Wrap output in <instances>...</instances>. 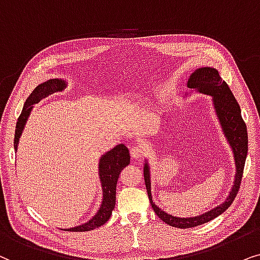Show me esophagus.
I'll list each match as a JSON object with an SVG mask.
<instances>
[{
    "label": "esophagus",
    "instance_id": "esophagus-1",
    "mask_svg": "<svg viewBox=\"0 0 260 260\" xmlns=\"http://www.w3.org/2000/svg\"><path fill=\"white\" fill-rule=\"evenodd\" d=\"M145 153V150L143 146H140V145H134V146L131 147V155H132L133 159H141L143 158V155Z\"/></svg>",
    "mask_w": 260,
    "mask_h": 260
}]
</instances>
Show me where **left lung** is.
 Here are the masks:
<instances>
[{
  "mask_svg": "<svg viewBox=\"0 0 260 260\" xmlns=\"http://www.w3.org/2000/svg\"><path fill=\"white\" fill-rule=\"evenodd\" d=\"M186 86L190 89V91L186 92L184 98L191 95L192 92H199V94L212 98L213 108L214 112H215L216 119L219 121L224 139L230 145L232 153H233L235 175L231 191L221 205L208 210V212L201 214V215L192 217H179L164 212L152 200L150 162L147 161V159H145L144 178L152 208L159 216V219L164 221L165 223L177 228H191L209 222V221L215 219V217L221 215L224 210L228 209V207L232 205L235 196H237L239 188H240V182L241 178H243L245 160H246L248 150L247 128L246 123L244 122L243 117H241L240 107H239L234 95L232 94L231 89L228 88L227 83L221 78L219 71L215 68L210 67L196 69L190 75L188 82H186Z\"/></svg>",
  "mask_w": 260,
  "mask_h": 260,
  "instance_id": "obj_1",
  "label": "left lung"
}]
</instances>
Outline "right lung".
<instances>
[{
	"instance_id": "add662e5",
	"label": "right lung",
	"mask_w": 260,
	"mask_h": 260,
	"mask_svg": "<svg viewBox=\"0 0 260 260\" xmlns=\"http://www.w3.org/2000/svg\"><path fill=\"white\" fill-rule=\"evenodd\" d=\"M68 88L67 79L63 78H50L48 81L40 83L36 89L30 92L23 106L21 115L19 116L15 128V138H14V148L17 151L20 138L25 129L26 122L32 113V109L36 103L40 102L43 99L54 94L61 92ZM131 157L129 151L123 144L116 145L112 150L103 153L99 159V178L101 182L102 189V202L100 208L94 216L85 223L75 226L72 228H64L63 231L70 232H86L92 231L95 228L101 227L109 220L114 208H115L116 199V183L119 179L120 172L129 164Z\"/></svg>"
}]
</instances>
